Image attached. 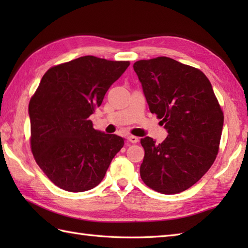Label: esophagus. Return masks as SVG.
<instances>
[{
    "instance_id": "obj_1",
    "label": "esophagus",
    "mask_w": 248,
    "mask_h": 248,
    "mask_svg": "<svg viewBox=\"0 0 248 248\" xmlns=\"http://www.w3.org/2000/svg\"><path fill=\"white\" fill-rule=\"evenodd\" d=\"M127 139L129 141H131V143H133V144H136L140 140V139L136 138V136H134V135H129Z\"/></svg>"
}]
</instances>
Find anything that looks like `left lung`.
Instances as JSON below:
<instances>
[{
    "label": "left lung",
    "mask_w": 248,
    "mask_h": 248,
    "mask_svg": "<svg viewBox=\"0 0 248 248\" xmlns=\"http://www.w3.org/2000/svg\"><path fill=\"white\" fill-rule=\"evenodd\" d=\"M149 109L167 130L161 144L140 140L145 155L140 172L162 194L186 191L212 166L219 150L224 113L202 71L166 56L134 62Z\"/></svg>",
    "instance_id": "obj_1"
}]
</instances>
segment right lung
Listing matches in <instances>:
<instances>
[{"mask_svg":"<svg viewBox=\"0 0 248 248\" xmlns=\"http://www.w3.org/2000/svg\"><path fill=\"white\" fill-rule=\"evenodd\" d=\"M128 61L87 55L51 67L29 104L31 149L45 175L68 192L102 181L124 139L93 128L89 116L129 67Z\"/></svg>","mask_w":248,"mask_h":248,"instance_id":"add662e5","label":"right lung"}]
</instances>
